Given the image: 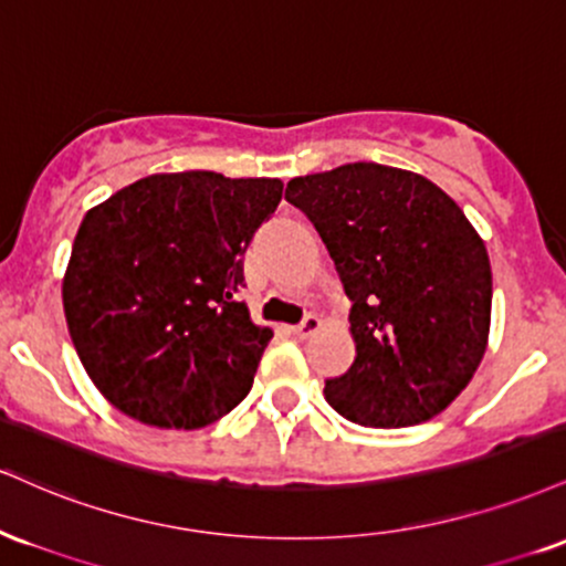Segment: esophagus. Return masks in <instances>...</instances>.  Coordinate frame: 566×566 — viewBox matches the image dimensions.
<instances>
[{
    "label": "esophagus",
    "mask_w": 566,
    "mask_h": 566,
    "mask_svg": "<svg viewBox=\"0 0 566 566\" xmlns=\"http://www.w3.org/2000/svg\"><path fill=\"white\" fill-rule=\"evenodd\" d=\"M317 328H321V317L312 315V312H310V315H304V321L298 323V325H294V328H291V331H294L298 338H307V336L315 334Z\"/></svg>",
    "instance_id": "34e87169"
}]
</instances>
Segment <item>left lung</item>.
<instances>
[{
  "instance_id": "left-lung-1",
  "label": "left lung",
  "mask_w": 566,
  "mask_h": 566,
  "mask_svg": "<svg viewBox=\"0 0 566 566\" xmlns=\"http://www.w3.org/2000/svg\"><path fill=\"white\" fill-rule=\"evenodd\" d=\"M334 259L355 363L325 400L360 427L400 429L442 413L480 368L490 334L488 249L448 192L381 164L291 179Z\"/></svg>"
}]
</instances>
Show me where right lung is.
Listing matches in <instances>:
<instances>
[{"label":"right lung","instance_id":"add662e5","mask_svg":"<svg viewBox=\"0 0 566 566\" xmlns=\"http://www.w3.org/2000/svg\"><path fill=\"white\" fill-rule=\"evenodd\" d=\"M281 198V179L177 171L86 211L63 310L113 408L148 427L201 429L249 395L272 331L235 294L245 249Z\"/></svg>","mask_w":566,"mask_h":566}]
</instances>
